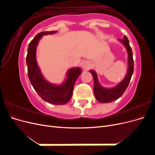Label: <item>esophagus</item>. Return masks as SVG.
Masks as SVG:
<instances>
[{"instance_id": "esophagus-1", "label": "esophagus", "mask_w": 155, "mask_h": 155, "mask_svg": "<svg viewBox=\"0 0 155 155\" xmlns=\"http://www.w3.org/2000/svg\"><path fill=\"white\" fill-rule=\"evenodd\" d=\"M81 67L83 70H88L91 68V63H89L88 61H84L81 62Z\"/></svg>"}]
</instances>
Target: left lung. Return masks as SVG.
Instances as JSON below:
<instances>
[{
    "label": "left lung",
    "mask_w": 155,
    "mask_h": 155,
    "mask_svg": "<svg viewBox=\"0 0 155 155\" xmlns=\"http://www.w3.org/2000/svg\"><path fill=\"white\" fill-rule=\"evenodd\" d=\"M118 41L124 45L128 54V70L123 80L114 87L105 88L99 83L96 72L94 70H90L94 81V93L96 99L100 103H110L118 99L122 96L129 85L133 74L134 61L132 49L129 45V41L125 35L123 39H119Z\"/></svg>",
    "instance_id": "1"
}]
</instances>
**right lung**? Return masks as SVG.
<instances>
[{
	"label": "right lung",
	"instance_id": "1",
	"mask_svg": "<svg viewBox=\"0 0 155 155\" xmlns=\"http://www.w3.org/2000/svg\"><path fill=\"white\" fill-rule=\"evenodd\" d=\"M57 31L41 32L33 39L28 48L26 64L30 81L42 99L51 104L64 105L72 96L75 82L81 74V69L79 67L69 69L64 81L61 85H55L45 79L36 59L37 46L40 39L43 35L54 34Z\"/></svg>",
	"mask_w": 155,
	"mask_h": 155
}]
</instances>
